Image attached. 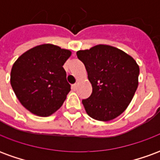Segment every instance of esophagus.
Listing matches in <instances>:
<instances>
[{"mask_svg":"<svg viewBox=\"0 0 160 160\" xmlns=\"http://www.w3.org/2000/svg\"><path fill=\"white\" fill-rule=\"evenodd\" d=\"M77 87H78V84H73V86H72V88H73V90H76Z\"/></svg>","mask_w":160,"mask_h":160,"instance_id":"esophagus-1","label":"esophagus"}]
</instances>
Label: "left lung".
<instances>
[{
    "instance_id": "obj_1",
    "label": "left lung",
    "mask_w": 160,
    "mask_h": 160,
    "mask_svg": "<svg viewBox=\"0 0 160 160\" xmlns=\"http://www.w3.org/2000/svg\"><path fill=\"white\" fill-rule=\"evenodd\" d=\"M92 92L82 100L85 110L95 120L107 122L123 112L138 87L139 66L134 59L113 46L98 44L79 50Z\"/></svg>"
}]
</instances>
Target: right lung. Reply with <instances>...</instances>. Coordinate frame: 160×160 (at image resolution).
Segmentation results:
<instances>
[{
    "mask_svg": "<svg viewBox=\"0 0 160 160\" xmlns=\"http://www.w3.org/2000/svg\"><path fill=\"white\" fill-rule=\"evenodd\" d=\"M72 52L44 43L19 56L11 70L10 82L16 97L26 110L39 117L55 113L71 88L63 65Z\"/></svg>",
    "mask_w": 160,
    "mask_h": 160,
    "instance_id": "1",
    "label": "right lung"
}]
</instances>
